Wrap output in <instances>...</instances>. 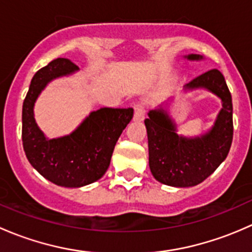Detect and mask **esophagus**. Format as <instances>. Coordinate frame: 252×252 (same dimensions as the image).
Segmentation results:
<instances>
[{
  "label": "esophagus",
  "instance_id": "esophagus-1",
  "mask_svg": "<svg viewBox=\"0 0 252 252\" xmlns=\"http://www.w3.org/2000/svg\"><path fill=\"white\" fill-rule=\"evenodd\" d=\"M145 117V106L142 102H138L134 105V121L140 122Z\"/></svg>",
  "mask_w": 252,
  "mask_h": 252
}]
</instances>
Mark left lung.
Masks as SVG:
<instances>
[{
	"mask_svg": "<svg viewBox=\"0 0 252 252\" xmlns=\"http://www.w3.org/2000/svg\"><path fill=\"white\" fill-rule=\"evenodd\" d=\"M190 61L202 60L189 55ZM185 89H206L222 100L215 126L201 136L178 135L177 126L163 108L149 112L145 119L149 140V164L155 179L169 187H194L210 177L227 157L233 140L232 95L224 77L211 69L192 79Z\"/></svg>",
	"mask_w": 252,
	"mask_h": 252,
	"instance_id": "obj_1",
	"label": "left lung"
}]
</instances>
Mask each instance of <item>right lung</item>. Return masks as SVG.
Returning <instances> with one entry per match:
<instances>
[{"label": "right lung", "instance_id": "add662e5", "mask_svg": "<svg viewBox=\"0 0 252 252\" xmlns=\"http://www.w3.org/2000/svg\"><path fill=\"white\" fill-rule=\"evenodd\" d=\"M79 69L72 61L57 58L35 73L22 113V140L28 161L53 184L80 188L100 179L110 166L114 146L134 114L133 108L94 111L69 135L47 139L34 118V105L51 80Z\"/></svg>", "mask_w": 252, "mask_h": 252}]
</instances>
